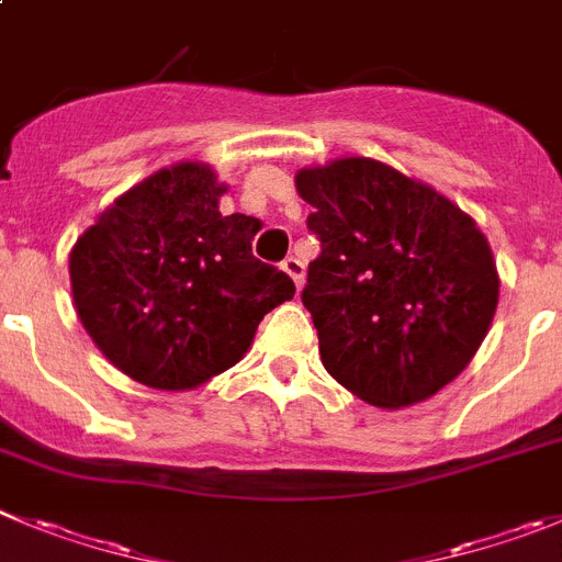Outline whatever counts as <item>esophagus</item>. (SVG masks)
Returning a JSON list of instances; mask_svg holds the SVG:
<instances>
[{
    "mask_svg": "<svg viewBox=\"0 0 562 562\" xmlns=\"http://www.w3.org/2000/svg\"><path fill=\"white\" fill-rule=\"evenodd\" d=\"M281 267H284V272H286V276H290L292 281H295V286H297V290H301V284H303V276H306V267H303V261H301V259H295V256H286V259L281 261Z\"/></svg>",
    "mask_w": 562,
    "mask_h": 562,
    "instance_id": "1",
    "label": "esophagus"
}]
</instances>
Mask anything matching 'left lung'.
Segmentation results:
<instances>
[{
    "instance_id": "obj_1",
    "label": "left lung",
    "mask_w": 562,
    "mask_h": 562,
    "mask_svg": "<svg viewBox=\"0 0 562 562\" xmlns=\"http://www.w3.org/2000/svg\"><path fill=\"white\" fill-rule=\"evenodd\" d=\"M306 228L321 239L303 306L328 373L384 409L429 398L462 373L491 328V245L435 189L370 158L301 169Z\"/></svg>"
}]
</instances>
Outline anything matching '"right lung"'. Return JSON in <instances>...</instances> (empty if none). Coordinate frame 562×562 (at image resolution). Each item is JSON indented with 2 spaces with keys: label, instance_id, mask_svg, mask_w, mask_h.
Listing matches in <instances>:
<instances>
[{
  "label": "right lung",
  "instance_id": "obj_1",
  "mask_svg": "<svg viewBox=\"0 0 562 562\" xmlns=\"http://www.w3.org/2000/svg\"><path fill=\"white\" fill-rule=\"evenodd\" d=\"M217 175L178 164L122 194L69 256L77 315L122 373L192 390L239 362L261 317L295 295L254 256L259 220L220 214Z\"/></svg>",
  "mask_w": 562,
  "mask_h": 562
}]
</instances>
